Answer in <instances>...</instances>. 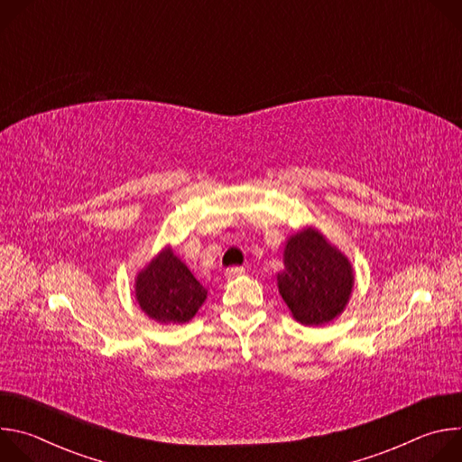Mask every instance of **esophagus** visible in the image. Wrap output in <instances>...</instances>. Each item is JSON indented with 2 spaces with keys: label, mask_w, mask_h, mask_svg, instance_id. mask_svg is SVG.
<instances>
[{
  "label": "esophagus",
  "mask_w": 462,
  "mask_h": 462,
  "mask_svg": "<svg viewBox=\"0 0 462 462\" xmlns=\"http://www.w3.org/2000/svg\"><path fill=\"white\" fill-rule=\"evenodd\" d=\"M245 274V269L243 267H232V269H226L225 271V278L226 280H234L237 276H243Z\"/></svg>",
  "instance_id": "obj_1"
}]
</instances>
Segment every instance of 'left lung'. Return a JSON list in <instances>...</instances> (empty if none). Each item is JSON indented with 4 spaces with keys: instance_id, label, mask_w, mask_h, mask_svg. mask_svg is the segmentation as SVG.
Here are the masks:
<instances>
[{
    "instance_id": "8db88e82",
    "label": "left lung",
    "mask_w": 462,
    "mask_h": 462,
    "mask_svg": "<svg viewBox=\"0 0 462 462\" xmlns=\"http://www.w3.org/2000/svg\"><path fill=\"white\" fill-rule=\"evenodd\" d=\"M276 280L292 318L309 327L338 318L355 289L349 257L314 226H303L287 237L283 271Z\"/></svg>"
}]
</instances>
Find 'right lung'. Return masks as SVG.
<instances>
[{
	"instance_id": "obj_1",
	"label": "right lung",
	"mask_w": 462,
	"mask_h": 462,
	"mask_svg": "<svg viewBox=\"0 0 462 462\" xmlns=\"http://www.w3.org/2000/svg\"><path fill=\"white\" fill-rule=\"evenodd\" d=\"M207 296L208 291L175 255L171 245H166L135 278V300L141 310L162 325L189 321Z\"/></svg>"
}]
</instances>
